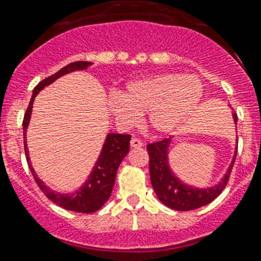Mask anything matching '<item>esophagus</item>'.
Instances as JSON below:
<instances>
[{"label": "esophagus", "instance_id": "obj_1", "mask_svg": "<svg viewBox=\"0 0 261 261\" xmlns=\"http://www.w3.org/2000/svg\"><path fill=\"white\" fill-rule=\"evenodd\" d=\"M143 145L144 143L140 139H135V137H133V139L130 140V146H132V148H141Z\"/></svg>", "mask_w": 261, "mask_h": 261}]
</instances>
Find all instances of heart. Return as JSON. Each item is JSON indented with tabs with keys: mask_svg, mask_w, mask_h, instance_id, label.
Listing matches in <instances>:
<instances>
[{
	"mask_svg": "<svg viewBox=\"0 0 261 261\" xmlns=\"http://www.w3.org/2000/svg\"><path fill=\"white\" fill-rule=\"evenodd\" d=\"M203 83L197 76L165 73L133 81L125 94L108 97V108L118 124L136 125L148 112V124L157 133H165L182 122L203 96Z\"/></svg>",
	"mask_w": 261,
	"mask_h": 261,
	"instance_id": "heart-1",
	"label": "heart"
}]
</instances>
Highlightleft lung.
<instances>
[{
  "label": "left lung",
  "instance_id": "obj_1",
  "mask_svg": "<svg viewBox=\"0 0 261 261\" xmlns=\"http://www.w3.org/2000/svg\"><path fill=\"white\" fill-rule=\"evenodd\" d=\"M234 122H238V115L233 113ZM171 144L169 139H163L156 143L148 144L146 150L149 154V173L150 182L154 192L161 203L174 211H192L200 206L212 203L217 196L225 188L232 167H233V157L231 167L228 168L227 174L220 182L212 188L197 189L182 184L173 173H172L169 164H168V146Z\"/></svg>",
  "mask_w": 261,
  "mask_h": 261
}]
</instances>
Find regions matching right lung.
Listing matches in <instances>:
<instances>
[{"mask_svg":"<svg viewBox=\"0 0 261 261\" xmlns=\"http://www.w3.org/2000/svg\"><path fill=\"white\" fill-rule=\"evenodd\" d=\"M90 65V62L88 61H76L69 64V65L64 66L60 69L57 73L51 74V76L46 77L42 80L37 87L33 89V94L30 98V102L28 105V109L23 116V145H25V154H27L28 165L30 168V172L33 174L34 180L40 187V189L45 193V196L49 200H51L53 203L57 205L62 206L64 210L73 211V212L80 213H92L96 212L107 203V200L111 197L112 189L115 185L116 173L117 169L121 164V161L124 160V157L129 152V141H130V135H118V133H109L105 140V144L102 146L101 154L97 160L96 165H94L93 171L90 173L89 178L87 182L79 189L76 192L70 193V195H62V193L53 192L50 189L41 181L37 177V174L34 173V169L32 168L29 160V154H28L27 141H25V133H27V128L29 125L30 115H32V107H33L34 97L37 96L38 92L41 89H44L46 85L51 84L58 77L64 76L66 73L74 72V70H84Z\"/></svg>","mask_w":261,"mask_h":261,"instance_id":"right-lung-1","label":"right lung"}]
</instances>
